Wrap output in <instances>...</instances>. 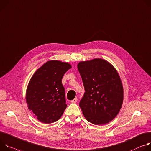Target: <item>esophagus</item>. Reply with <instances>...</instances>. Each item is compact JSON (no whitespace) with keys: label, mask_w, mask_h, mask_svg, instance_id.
Returning a JSON list of instances; mask_svg holds the SVG:
<instances>
[{"label":"esophagus","mask_w":151,"mask_h":151,"mask_svg":"<svg viewBox=\"0 0 151 151\" xmlns=\"http://www.w3.org/2000/svg\"><path fill=\"white\" fill-rule=\"evenodd\" d=\"M77 98H75L74 99L72 100L71 103H77Z\"/></svg>","instance_id":"34e87169"}]
</instances>
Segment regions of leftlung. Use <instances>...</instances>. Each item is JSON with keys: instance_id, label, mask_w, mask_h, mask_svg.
Here are the masks:
<instances>
[{"instance_id": "obj_1", "label": "left lung", "mask_w": 151, "mask_h": 151, "mask_svg": "<svg viewBox=\"0 0 151 151\" xmlns=\"http://www.w3.org/2000/svg\"><path fill=\"white\" fill-rule=\"evenodd\" d=\"M77 68L85 89L79 104L83 116L93 124H107L118 115L123 103L119 73L109 62L99 58L81 61Z\"/></svg>"}]
</instances>
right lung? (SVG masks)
Wrapping results in <instances>:
<instances>
[{"label":"right lung","mask_w":151,"mask_h":151,"mask_svg":"<svg viewBox=\"0 0 151 151\" xmlns=\"http://www.w3.org/2000/svg\"><path fill=\"white\" fill-rule=\"evenodd\" d=\"M71 68L66 62L47 61L32 76L26 89V101L29 110L44 124L58 121L67 105L62 84L64 74Z\"/></svg>","instance_id":"1"}]
</instances>
